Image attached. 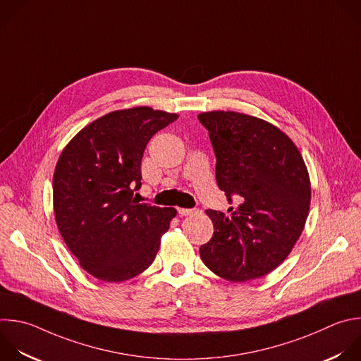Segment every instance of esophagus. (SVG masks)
Here are the masks:
<instances>
[{
    "label": "esophagus",
    "instance_id": "esophagus-1",
    "mask_svg": "<svg viewBox=\"0 0 361 361\" xmlns=\"http://www.w3.org/2000/svg\"><path fill=\"white\" fill-rule=\"evenodd\" d=\"M177 211H178V214L183 215V216H187V215L194 214V209H191V208H178Z\"/></svg>",
    "mask_w": 361,
    "mask_h": 361
}]
</instances>
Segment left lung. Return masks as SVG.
Masks as SVG:
<instances>
[{"instance_id": "8db88e82", "label": "left lung", "mask_w": 361, "mask_h": 361, "mask_svg": "<svg viewBox=\"0 0 361 361\" xmlns=\"http://www.w3.org/2000/svg\"><path fill=\"white\" fill-rule=\"evenodd\" d=\"M216 157L215 177L228 214L207 209L212 238L202 262L219 278L245 282L278 268L299 239L310 207V180L295 143L262 118L236 111L198 114Z\"/></svg>"}]
</instances>
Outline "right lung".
<instances>
[{"label": "right lung", "mask_w": 361, "mask_h": 361, "mask_svg": "<svg viewBox=\"0 0 361 361\" xmlns=\"http://www.w3.org/2000/svg\"><path fill=\"white\" fill-rule=\"evenodd\" d=\"M177 117L149 106L114 110L83 128L61 153L52 180L55 219L89 275L123 282L153 264L177 211L139 204L133 192L142 185L149 140Z\"/></svg>", "instance_id": "1"}]
</instances>
